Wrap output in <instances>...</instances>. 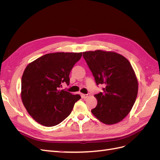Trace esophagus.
<instances>
[{
  "label": "esophagus",
  "instance_id": "1",
  "mask_svg": "<svg viewBox=\"0 0 160 160\" xmlns=\"http://www.w3.org/2000/svg\"><path fill=\"white\" fill-rule=\"evenodd\" d=\"M81 96H82V98H83L86 99V98H89V97L90 96V94L89 93H88V94H81Z\"/></svg>",
  "mask_w": 160,
  "mask_h": 160
}]
</instances>
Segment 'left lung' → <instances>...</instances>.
Masks as SVG:
<instances>
[{
    "instance_id": "obj_1",
    "label": "left lung",
    "mask_w": 160,
    "mask_h": 160,
    "mask_svg": "<svg viewBox=\"0 0 160 160\" xmlns=\"http://www.w3.org/2000/svg\"><path fill=\"white\" fill-rule=\"evenodd\" d=\"M83 57L96 84L105 85L102 92L94 95L98 105L91 113L105 124L121 122L132 110L138 95V82L132 65L115 52L85 51Z\"/></svg>"
}]
</instances>
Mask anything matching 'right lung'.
Listing matches in <instances>:
<instances>
[{
	"mask_svg": "<svg viewBox=\"0 0 160 160\" xmlns=\"http://www.w3.org/2000/svg\"><path fill=\"white\" fill-rule=\"evenodd\" d=\"M81 56L82 52L49 53L27 66L21 79V99L38 123L47 127L60 123L81 99L79 95H72L60 87L64 82L69 85L70 72Z\"/></svg>",
	"mask_w": 160,
	"mask_h": 160,
	"instance_id": "1",
	"label": "right lung"
}]
</instances>
